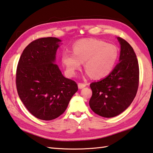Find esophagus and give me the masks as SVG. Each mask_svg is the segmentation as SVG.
I'll return each instance as SVG.
<instances>
[{
	"label": "esophagus",
	"mask_w": 153,
	"mask_h": 153,
	"mask_svg": "<svg viewBox=\"0 0 153 153\" xmlns=\"http://www.w3.org/2000/svg\"><path fill=\"white\" fill-rule=\"evenodd\" d=\"M78 88L79 89H83V88H85L86 86V84L84 83H78Z\"/></svg>",
	"instance_id": "obj_1"
}]
</instances>
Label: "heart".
I'll list each match as a JSON object with an SVG mask.
<instances>
[{"mask_svg": "<svg viewBox=\"0 0 153 153\" xmlns=\"http://www.w3.org/2000/svg\"><path fill=\"white\" fill-rule=\"evenodd\" d=\"M118 56L119 51L115 45L89 38L76 42L73 46V53H63L62 61L70 74H76L85 62L88 74L95 79H101L111 72Z\"/></svg>", "mask_w": 153, "mask_h": 153, "instance_id": "obj_1", "label": "heart"}]
</instances>
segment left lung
Segmentation results:
<instances>
[{
	"mask_svg": "<svg viewBox=\"0 0 153 153\" xmlns=\"http://www.w3.org/2000/svg\"><path fill=\"white\" fill-rule=\"evenodd\" d=\"M121 44L119 62L105 78L92 82L89 106L103 117H113L126 109L135 97L139 83L138 59L127 41L117 38Z\"/></svg>",
	"mask_w": 153,
	"mask_h": 153,
	"instance_id": "obj_1",
	"label": "left lung"
}]
</instances>
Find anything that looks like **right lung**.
I'll return each mask as SVG.
<instances>
[{
    "instance_id": "right-lung-1",
    "label": "right lung",
    "mask_w": 153,
    "mask_h": 153,
    "mask_svg": "<svg viewBox=\"0 0 153 153\" xmlns=\"http://www.w3.org/2000/svg\"><path fill=\"white\" fill-rule=\"evenodd\" d=\"M59 42L53 37L32 41L18 63V94L28 111L41 120L60 116L78 89L76 82L65 78L54 63Z\"/></svg>"
}]
</instances>
